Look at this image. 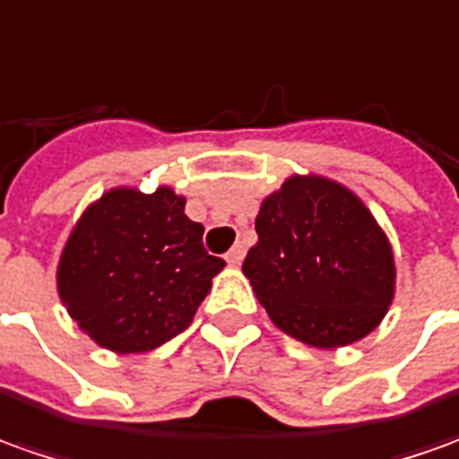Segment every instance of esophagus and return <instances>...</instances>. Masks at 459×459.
<instances>
[{
    "label": "esophagus",
    "mask_w": 459,
    "mask_h": 459,
    "mask_svg": "<svg viewBox=\"0 0 459 459\" xmlns=\"http://www.w3.org/2000/svg\"><path fill=\"white\" fill-rule=\"evenodd\" d=\"M243 255H246V246H243V243H236L229 254H226V261H229L230 266H238L243 261Z\"/></svg>",
    "instance_id": "obj_1"
}]
</instances>
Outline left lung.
I'll use <instances>...</instances> for the list:
<instances>
[{
	"instance_id": "1",
	"label": "left lung",
	"mask_w": 459,
	"mask_h": 459,
	"mask_svg": "<svg viewBox=\"0 0 459 459\" xmlns=\"http://www.w3.org/2000/svg\"><path fill=\"white\" fill-rule=\"evenodd\" d=\"M243 261L271 321L304 344L359 342L394 296V255L367 205L329 178L291 176L264 198Z\"/></svg>"
}]
</instances>
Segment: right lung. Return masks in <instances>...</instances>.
Returning a JSON list of instances; mask_svg holds the SVG:
<instances>
[{"label":"right lung","mask_w":459,"mask_h":459,"mask_svg":"<svg viewBox=\"0 0 459 459\" xmlns=\"http://www.w3.org/2000/svg\"><path fill=\"white\" fill-rule=\"evenodd\" d=\"M223 258L204 248V226L170 188L108 190L65 243L57 291L100 347L140 354L186 332Z\"/></svg>","instance_id":"add662e5"}]
</instances>
